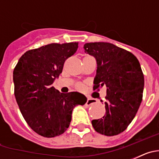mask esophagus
<instances>
[{"instance_id":"34e87169","label":"esophagus","mask_w":159,"mask_h":159,"mask_svg":"<svg viewBox=\"0 0 159 159\" xmlns=\"http://www.w3.org/2000/svg\"><path fill=\"white\" fill-rule=\"evenodd\" d=\"M95 103V100L93 99H91V98H88L86 102V105L87 106H90V105H92Z\"/></svg>"}]
</instances>
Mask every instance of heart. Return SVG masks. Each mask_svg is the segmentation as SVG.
Returning a JSON list of instances; mask_svg holds the SVG:
<instances>
[{
  "label": "heart",
  "instance_id": "b5f03b06",
  "mask_svg": "<svg viewBox=\"0 0 159 159\" xmlns=\"http://www.w3.org/2000/svg\"><path fill=\"white\" fill-rule=\"evenodd\" d=\"M76 88L79 90H83L84 89V85L82 84H76Z\"/></svg>",
  "mask_w": 159,
  "mask_h": 159
}]
</instances>
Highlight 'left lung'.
Listing matches in <instances>:
<instances>
[{
  "label": "left lung",
  "mask_w": 159,
  "mask_h": 159,
  "mask_svg": "<svg viewBox=\"0 0 159 159\" xmlns=\"http://www.w3.org/2000/svg\"><path fill=\"white\" fill-rule=\"evenodd\" d=\"M85 52L97 62L94 90L106 85V113L92 123L107 136L124 131L135 116L143 99L144 75L138 59L130 52L107 42L84 44Z\"/></svg>",
  "instance_id": "8db88e82"
}]
</instances>
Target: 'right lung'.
Segmentation results:
<instances>
[{"label":"right lung","mask_w":159,"mask_h":159,"mask_svg":"<svg viewBox=\"0 0 159 159\" xmlns=\"http://www.w3.org/2000/svg\"><path fill=\"white\" fill-rule=\"evenodd\" d=\"M78 42L49 43L27 51L13 71L14 95L24 119L40 135L52 138L66 131L73 108L87 98L76 92L60 93L52 86Z\"/></svg>","instance_id":"obj_1"}]
</instances>
